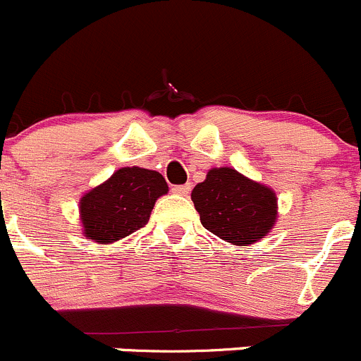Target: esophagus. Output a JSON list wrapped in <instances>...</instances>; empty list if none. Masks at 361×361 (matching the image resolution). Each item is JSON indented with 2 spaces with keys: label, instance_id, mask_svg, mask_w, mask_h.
I'll return each mask as SVG.
<instances>
[{
  "label": "esophagus",
  "instance_id": "obj_1",
  "mask_svg": "<svg viewBox=\"0 0 361 361\" xmlns=\"http://www.w3.org/2000/svg\"><path fill=\"white\" fill-rule=\"evenodd\" d=\"M172 191L176 192V195H180V196H188L189 191H191V185L189 184H182V185H173Z\"/></svg>",
  "mask_w": 361,
  "mask_h": 361
}]
</instances>
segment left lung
<instances>
[{"label": "left lung", "instance_id": "8db88e82", "mask_svg": "<svg viewBox=\"0 0 361 361\" xmlns=\"http://www.w3.org/2000/svg\"><path fill=\"white\" fill-rule=\"evenodd\" d=\"M191 200L203 228L233 245L262 240L277 219L276 192L230 166L209 170Z\"/></svg>", "mask_w": 361, "mask_h": 361}]
</instances>
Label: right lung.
Wrapping results in <instances>:
<instances>
[{
	"mask_svg": "<svg viewBox=\"0 0 361 361\" xmlns=\"http://www.w3.org/2000/svg\"><path fill=\"white\" fill-rule=\"evenodd\" d=\"M169 192L159 172L126 166L80 198L84 235L96 244L121 240L147 224L154 203Z\"/></svg>",
	"mask_w": 361,
	"mask_h": 361,
	"instance_id": "1",
	"label": "right lung"
}]
</instances>
